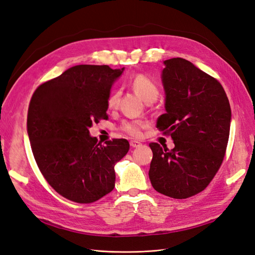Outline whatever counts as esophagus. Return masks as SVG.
<instances>
[{
	"label": "esophagus",
	"mask_w": 255,
	"mask_h": 255,
	"mask_svg": "<svg viewBox=\"0 0 255 255\" xmlns=\"http://www.w3.org/2000/svg\"><path fill=\"white\" fill-rule=\"evenodd\" d=\"M129 144H130V146L131 147H139V146H141V142H139V141H136V140H131V141L129 142Z\"/></svg>",
	"instance_id": "34e87169"
}]
</instances>
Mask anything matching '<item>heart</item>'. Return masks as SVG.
<instances>
[{
	"mask_svg": "<svg viewBox=\"0 0 255 255\" xmlns=\"http://www.w3.org/2000/svg\"><path fill=\"white\" fill-rule=\"evenodd\" d=\"M129 85L131 86L135 92H137L141 98L146 102H153L157 99L159 95V90H158L157 84L152 80L150 77H147L144 74H137L135 75L131 80L129 81ZM120 99V92L114 91L111 93L108 98V108L111 110L116 109L118 107ZM147 124L143 120L138 119H130L122 121L120 126V129L125 131L130 137H139L141 135V130L146 128Z\"/></svg>",
	"mask_w": 255,
	"mask_h": 255,
	"instance_id": "obj_1",
	"label": "heart"
}]
</instances>
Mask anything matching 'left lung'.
I'll return each mask as SVG.
<instances>
[{
	"label": "left lung",
	"instance_id": "obj_1",
	"mask_svg": "<svg viewBox=\"0 0 255 255\" xmlns=\"http://www.w3.org/2000/svg\"><path fill=\"white\" fill-rule=\"evenodd\" d=\"M163 63L165 114L156 127L172 137L175 146L150 143L148 177L157 192L183 199L204 191L221 168L231 108L222 84L190 61L173 58Z\"/></svg>",
	"mask_w": 255,
	"mask_h": 255
}]
</instances>
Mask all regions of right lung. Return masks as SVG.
Masks as SVG:
<instances>
[{
    "label": "right lung",
    "instance_id": "1",
    "mask_svg": "<svg viewBox=\"0 0 255 255\" xmlns=\"http://www.w3.org/2000/svg\"><path fill=\"white\" fill-rule=\"evenodd\" d=\"M125 68L76 65L34 91L27 133L39 169L61 196L91 204L115 187L114 166L128 152L127 139L98 143L94 122L108 119V98Z\"/></svg>",
    "mask_w": 255,
    "mask_h": 255
}]
</instances>
